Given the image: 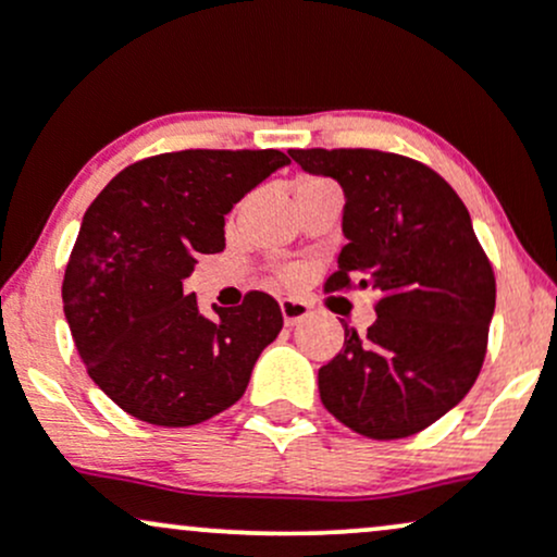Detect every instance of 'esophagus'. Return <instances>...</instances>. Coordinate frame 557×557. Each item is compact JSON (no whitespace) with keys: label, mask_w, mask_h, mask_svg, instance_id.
Instances as JSON below:
<instances>
[{"label":"esophagus","mask_w":557,"mask_h":557,"mask_svg":"<svg viewBox=\"0 0 557 557\" xmlns=\"http://www.w3.org/2000/svg\"><path fill=\"white\" fill-rule=\"evenodd\" d=\"M280 311H283V319H285L287 327H296V324H300L306 317L311 314L309 304H304V300H296V298L280 300Z\"/></svg>","instance_id":"obj_1"}]
</instances>
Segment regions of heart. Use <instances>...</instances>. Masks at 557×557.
I'll use <instances>...</instances> for the list:
<instances>
[{
  "instance_id": "obj_1",
  "label": "heart",
  "mask_w": 557,
  "mask_h": 557,
  "mask_svg": "<svg viewBox=\"0 0 557 557\" xmlns=\"http://www.w3.org/2000/svg\"><path fill=\"white\" fill-rule=\"evenodd\" d=\"M300 183H306V181H300ZM298 274V270H285L283 272V280H293Z\"/></svg>"
}]
</instances>
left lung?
I'll return each instance as SVG.
<instances>
[{
  "label": "left lung",
  "mask_w": 557,
  "mask_h": 557,
  "mask_svg": "<svg viewBox=\"0 0 557 557\" xmlns=\"http://www.w3.org/2000/svg\"><path fill=\"white\" fill-rule=\"evenodd\" d=\"M287 154L345 194L348 243L324 290L380 296L367 335L345 324L343 350L319 369V398L363 437H411L463 400L487 354L495 274L469 209L417 159L376 149Z\"/></svg>",
  "instance_id": "obj_1"
}]
</instances>
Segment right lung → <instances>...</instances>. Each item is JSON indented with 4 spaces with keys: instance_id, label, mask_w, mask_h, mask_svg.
Listing matches in <instances>:
<instances>
[{
    "instance_id": "obj_1",
    "label": "right lung",
    "mask_w": 557,
    "mask_h": 557,
    "mask_svg": "<svg viewBox=\"0 0 557 557\" xmlns=\"http://www.w3.org/2000/svg\"><path fill=\"white\" fill-rule=\"evenodd\" d=\"M290 162L277 149H188L140 159L94 198L70 253L62 304L88 376L125 413L190 426L240 400L283 330L277 300L198 311L183 280L225 248V214Z\"/></svg>"
}]
</instances>
